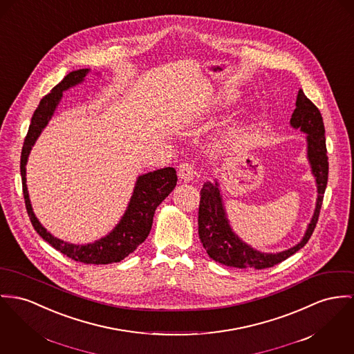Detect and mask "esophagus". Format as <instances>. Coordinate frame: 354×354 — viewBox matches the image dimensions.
<instances>
[{
  "label": "esophagus",
  "mask_w": 354,
  "mask_h": 354,
  "mask_svg": "<svg viewBox=\"0 0 354 354\" xmlns=\"http://www.w3.org/2000/svg\"><path fill=\"white\" fill-rule=\"evenodd\" d=\"M178 176L183 180V182H191L195 176V171L194 167L190 163H182L179 165L178 169Z\"/></svg>",
  "instance_id": "1"
}]
</instances>
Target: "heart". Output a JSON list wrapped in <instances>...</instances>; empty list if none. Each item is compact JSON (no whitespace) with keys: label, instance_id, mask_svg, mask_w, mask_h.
<instances>
[{"label":"heart","instance_id":"1","mask_svg":"<svg viewBox=\"0 0 354 354\" xmlns=\"http://www.w3.org/2000/svg\"><path fill=\"white\" fill-rule=\"evenodd\" d=\"M239 100V93L234 91H223L221 94H218L216 97H213V100L209 104V108L212 109H223L230 106L232 104H234Z\"/></svg>","mask_w":354,"mask_h":354}]
</instances>
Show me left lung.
I'll list each match as a JSON object with an SVG mask.
<instances>
[{"mask_svg": "<svg viewBox=\"0 0 354 354\" xmlns=\"http://www.w3.org/2000/svg\"><path fill=\"white\" fill-rule=\"evenodd\" d=\"M295 110L290 125L306 135L307 160L317 185L315 210L299 243L281 252H260L243 241L232 229L226 214L218 180L206 182L201 190L198 213V233L207 254L217 263L234 268L264 270L273 267L301 249L310 240L319 217V210L326 190L328 162H327L325 125L318 108L304 95L300 88L297 97Z\"/></svg>", "mask_w": 354, "mask_h": 354, "instance_id": "1", "label": "left lung"}]
</instances>
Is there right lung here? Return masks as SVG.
Segmentation results:
<instances>
[{"mask_svg":"<svg viewBox=\"0 0 354 354\" xmlns=\"http://www.w3.org/2000/svg\"><path fill=\"white\" fill-rule=\"evenodd\" d=\"M90 73L88 68H81L71 71L67 74L63 81L59 82L51 93H48L40 101L37 109L35 110L30 125L28 129L27 137L24 140L23 151H21V180H23V192L26 199L28 216L32 222V226L39 233V236L46 240L56 250L66 254L67 257L80 261L83 264H111L124 260L128 254L135 252L137 246L142 244L148 237L153 214L156 207L163 202L164 199L175 189L178 178L176 171L172 167H165L162 169H156L152 172H147L140 175L136 179L133 194L128 203V207L120 222L110 230L106 236L90 244H71L56 239L53 236L36 218L27 187V165L29 153L36 140L41 135L43 129L48 125L50 120L54 115L57 108L63 91L80 84L84 81L86 75Z\"/></svg>","mask_w":354,"mask_h":354,"instance_id":"add662e5","label":"right lung"}]
</instances>
